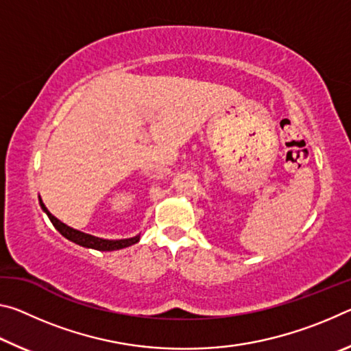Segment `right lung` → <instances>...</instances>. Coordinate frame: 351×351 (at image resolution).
Masks as SVG:
<instances>
[{
    "instance_id": "1",
    "label": "right lung",
    "mask_w": 351,
    "mask_h": 351,
    "mask_svg": "<svg viewBox=\"0 0 351 351\" xmlns=\"http://www.w3.org/2000/svg\"><path fill=\"white\" fill-rule=\"evenodd\" d=\"M40 206L41 209L46 212V215L49 217L51 223L54 224V228L60 232L64 239H68L71 241L77 243V245L80 246H85V247H91V249H97V251H116V249H122V247H128L134 245V243L139 241V235L133 237V239H125V240H104V239H99V237H93V235H88V234H83L80 230H75L73 228H69L62 221H58V219L52 215V213L46 209V206L43 204V201L40 199Z\"/></svg>"
}]
</instances>
